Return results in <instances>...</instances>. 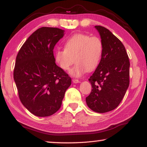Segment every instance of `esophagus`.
Returning a JSON list of instances; mask_svg holds the SVG:
<instances>
[{
	"mask_svg": "<svg viewBox=\"0 0 147 147\" xmlns=\"http://www.w3.org/2000/svg\"><path fill=\"white\" fill-rule=\"evenodd\" d=\"M73 82L74 84H77V83H80V81L77 79H73Z\"/></svg>",
	"mask_w": 147,
	"mask_h": 147,
	"instance_id": "esophagus-1",
	"label": "esophagus"
}]
</instances>
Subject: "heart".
I'll return each instance as SVG.
<instances>
[{
    "mask_svg": "<svg viewBox=\"0 0 147 147\" xmlns=\"http://www.w3.org/2000/svg\"><path fill=\"white\" fill-rule=\"evenodd\" d=\"M103 43L97 36L76 33L67 39L65 48L55 51V61L62 69L67 71L74 63L76 64L70 71L74 77H80L88 71L97 68L103 54Z\"/></svg>",
    "mask_w": 147,
    "mask_h": 147,
    "instance_id": "1",
    "label": "heart"
}]
</instances>
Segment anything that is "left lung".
<instances>
[{"mask_svg": "<svg viewBox=\"0 0 147 147\" xmlns=\"http://www.w3.org/2000/svg\"><path fill=\"white\" fill-rule=\"evenodd\" d=\"M103 43V54L89 78L92 92L86 98L93 111L104 113L120 103L129 84V61L124 46L107 28L97 25Z\"/></svg>", "mask_w": 147, "mask_h": 147, "instance_id": "1", "label": "left lung"}]
</instances>
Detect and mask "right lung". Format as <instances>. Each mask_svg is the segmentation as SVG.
Listing matches in <instances>:
<instances>
[{
	"label": "right lung",
	"instance_id": "obj_1",
	"mask_svg": "<svg viewBox=\"0 0 147 147\" xmlns=\"http://www.w3.org/2000/svg\"><path fill=\"white\" fill-rule=\"evenodd\" d=\"M64 30L43 27L23 44L16 57L13 79L21 102L34 115H53L61 106L71 78L55 64L53 48Z\"/></svg>",
	"mask_w": 147,
	"mask_h": 147
}]
</instances>
